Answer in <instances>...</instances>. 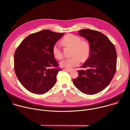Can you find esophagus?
Returning <instances> with one entry per match:
<instances>
[{
    "instance_id": "34e87169",
    "label": "esophagus",
    "mask_w": 130,
    "mask_h": 130,
    "mask_svg": "<svg viewBox=\"0 0 130 130\" xmlns=\"http://www.w3.org/2000/svg\"><path fill=\"white\" fill-rule=\"evenodd\" d=\"M63 70L64 71H67L68 72H70L71 71V69H64Z\"/></svg>"
}]
</instances>
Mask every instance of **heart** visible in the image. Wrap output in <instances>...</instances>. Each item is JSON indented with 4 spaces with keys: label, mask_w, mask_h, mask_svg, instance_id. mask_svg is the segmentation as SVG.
Wrapping results in <instances>:
<instances>
[{
    "label": "heart",
    "mask_w": 130,
    "mask_h": 130,
    "mask_svg": "<svg viewBox=\"0 0 130 130\" xmlns=\"http://www.w3.org/2000/svg\"><path fill=\"white\" fill-rule=\"evenodd\" d=\"M64 44L73 47L72 55L70 58H67L61 62L62 67L70 69L74 67L78 66L81 62L86 61L89 57L90 48L89 44L84 41H82L80 37L74 35L68 34L64 37L62 40ZM52 53L54 57L61 60L63 58V52L58 43H55L52 47Z\"/></svg>",
    "instance_id": "1"
}]
</instances>
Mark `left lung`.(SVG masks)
I'll list each match as a JSON object with an SVG mask.
<instances>
[{"label": "left lung", "mask_w": 130, "mask_h": 130, "mask_svg": "<svg viewBox=\"0 0 130 130\" xmlns=\"http://www.w3.org/2000/svg\"><path fill=\"white\" fill-rule=\"evenodd\" d=\"M78 32L88 41L90 52L73 83L83 93L94 95L105 89L115 75L116 50L107 37L99 31L85 29Z\"/></svg>", "instance_id": "1"}]
</instances>
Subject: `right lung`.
I'll return each mask as SVG.
<instances>
[{
  "instance_id": "obj_1",
  "label": "right lung",
  "mask_w": 130,
  "mask_h": 130,
  "mask_svg": "<svg viewBox=\"0 0 130 130\" xmlns=\"http://www.w3.org/2000/svg\"><path fill=\"white\" fill-rule=\"evenodd\" d=\"M64 33L44 30L28 35L17 48L14 57V71L22 85L35 94L51 89L62 69L54 59L52 47Z\"/></svg>"
}]
</instances>
